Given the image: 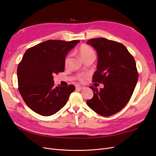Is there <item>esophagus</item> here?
<instances>
[{
	"instance_id": "34e87169",
	"label": "esophagus",
	"mask_w": 156,
	"mask_h": 156,
	"mask_svg": "<svg viewBox=\"0 0 156 156\" xmlns=\"http://www.w3.org/2000/svg\"><path fill=\"white\" fill-rule=\"evenodd\" d=\"M75 88H76L77 90H81V89L84 88V86H80V85H76V86H75Z\"/></svg>"
}]
</instances>
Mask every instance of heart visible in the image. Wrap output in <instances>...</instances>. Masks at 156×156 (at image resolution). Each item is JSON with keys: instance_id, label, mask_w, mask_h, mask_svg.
<instances>
[{"instance_id": "heart-1", "label": "heart", "mask_w": 156, "mask_h": 156, "mask_svg": "<svg viewBox=\"0 0 156 156\" xmlns=\"http://www.w3.org/2000/svg\"><path fill=\"white\" fill-rule=\"evenodd\" d=\"M78 52H79V54L80 56H81V58H82L83 60L84 59L88 58H95V56H96L95 52H94L93 49H92L90 47L87 45H85V44L81 45L79 47ZM69 58V56L66 58L65 62H64L66 65L68 64ZM79 79L81 80V81H83V78L81 77H79Z\"/></svg>"}]
</instances>
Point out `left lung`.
I'll use <instances>...</instances> for the list:
<instances>
[{"instance_id":"1","label":"left lung","mask_w":156,"mask_h":156,"mask_svg":"<svg viewBox=\"0 0 156 156\" xmlns=\"http://www.w3.org/2000/svg\"><path fill=\"white\" fill-rule=\"evenodd\" d=\"M97 51V71L92 81L103 83L98 90L90 87L93 98L87 101L88 106L98 115L109 116L119 112L128 103L138 80V72L133 56L119 42L103 37L87 41Z\"/></svg>"}]
</instances>
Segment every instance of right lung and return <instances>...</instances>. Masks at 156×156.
I'll use <instances>...</instances> for the list:
<instances>
[{
    "instance_id": "right-lung-1",
    "label": "right lung",
    "mask_w": 156,
    "mask_h": 156,
    "mask_svg": "<svg viewBox=\"0 0 156 156\" xmlns=\"http://www.w3.org/2000/svg\"><path fill=\"white\" fill-rule=\"evenodd\" d=\"M79 41L47 40L25 52L17 67L18 87L33 111L49 116L66 104L75 86L55 87L53 75L64 72L66 56Z\"/></svg>"
}]
</instances>
